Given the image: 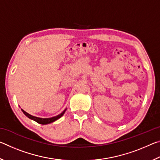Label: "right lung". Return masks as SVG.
Segmentation results:
<instances>
[{
    "label": "right lung",
    "instance_id": "add662e5",
    "mask_svg": "<svg viewBox=\"0 0 160 160\" xmlns=\"http://www.w3.org/2000/svg\"><path fill=\"white\" fill-rule=\"evenodd\" d=\"M66 110H64L63 112H62L61 113H60V114L58 115V116H54V117L49 118H42L35 117V116H32L30 114H29L28 113H27L23 109H22V112L25 113V115L28 116V118H29L30 119H32V120L35 121L37 123H39L40 124H42V125H45V124H48V123H52V122H53V121H56V120H57V119H58L59 118H61V116L64 114V113H65V112H66Z\"/></svg>",
    "mask_w": 160,
    "mask_h": 160
}]
</instances>
